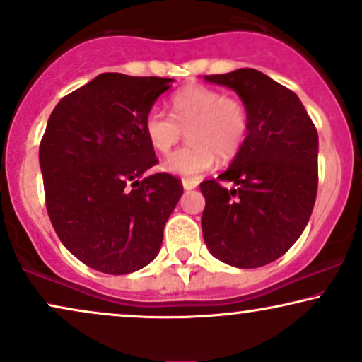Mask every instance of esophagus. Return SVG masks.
I'll return each mask as SVG.
<instances>
[{
	"label": "esophagus",
	"mask_w": 362,
	"mask_h": 362,
	"mask_svg": "<svg viewBox=\"0 0 362 362\" xmlns=\"http://www.w3.org/2000/svg\"><path fill=\"white\" fill-rule=\"evenodd\" d=\"M196 186H198V181H194V180H182V188H185V191L194 189Z\"/></svg>",
	"instance_id": "1"
}]
</instances>
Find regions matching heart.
Here are the masks:
<instances>
[{
    "label": "heart",
    "instance_id": "heart-1",
    "mask_svg": "<svg viewBox=\"0 0 362 362\" xmlns=\"http://www.w3.org/2000/svg\"><path fill=\"white\" fill-rule=\"evenodd\" d=\"M144 131L160 154L171 153L188 131L189 146L169 156L166 171L193 177L206 173L216 156L230 160L242 149L248 132V110L238 97L223 95L206 86H191L174 93L171 114L153 107L146 115Z\"/></svg>",
    "mask_w": 362,
    "mask_h": 362
}]
</instances>
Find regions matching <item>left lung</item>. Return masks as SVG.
Listing matches in <instances>:
<instances>
[{"instance_id":"obj_1","label":"left lung","mask_w":362,"mask_h":362,"mask_svg":"<svg viewBox=\"0 0 362 362\" xmlns=\"http://www.w3.org/2000/svg\"><path fill=\"white\" fill-rule=\"evenodd\" d=\"M204 80L238 93L248 132L231 166L199 185L203 238L221 262L257 269L282 257L309 221L319 182L317 129L296 93L255 69ZM223 180L235 188L226 190Z\"/></svg>"}]
</instances>
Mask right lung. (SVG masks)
I'll use <instances>...</instances> for the list:
<instances>
[{"label":"right lung","mask_w":362,"mask_h":362,"mask_svg":"<svg viewBox=\"0 0 362 362\" xmlns=\"http://www.w3.org/2000/svg\"><path fill=\"white\" fill-rule=\"evenodd\" d=\"M171 78L100 74L58 102L40 142L45 203L65 248L93 270L126 275L158 255L182 194L144 131Z\"/></svg>","instance_id":"right-lung-1"}]
</instances>
